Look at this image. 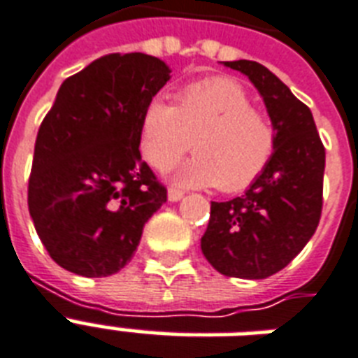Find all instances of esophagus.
Returning <instances> with one entry per match:
<instances>
[{"mask_svg":"<svg viewBox=\"0 0 358 358\" xmlns=\"http://www.w3.org/2000/svg\"><path fill=\"white\" fill-rule=\"evenodd\" d=\"M167 195H169V201L176 202V201H180L182 196H184V191L178 189V187H169Z\"/></svg>","mask_w":358,"mask_h":358,"instance_id":"34e87169","label":"esophagus"}]
</instances>
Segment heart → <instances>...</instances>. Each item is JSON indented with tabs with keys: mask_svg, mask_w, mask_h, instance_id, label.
Listing matches in <instances>:
<instances>
[{
	"mask_svg": "<svg viewBox=\"0 0 358 358\" xmlns=\"http://www.w3.org/2000/svg\"><path fill=\"white\" fill-rule=\"evenodd\" d=\"M275 139L271 120L252 109L247 91L229 78L185 85L176 106L152 98L139 126L141 154L152 167L167 171L191 146L195 156L178 169L176 182L217 184L221 191L252 184L271 159Z\"/></svg>",
	"mask_w": 358,
	"mask_h": 358,
	"instance_id": "heart-1",
	"label": "heart"
}]
</instances>
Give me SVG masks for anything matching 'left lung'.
Returning <instances> with one entry per match:
<instances>
[{"label":"left lung","instance_id":"1","mask_svg":"<svg viewBox=\"0 0 358 358\" xmlns=\"http://www.w3.org/2000/svg\"><path fill=\"white\" fill-rule=\"evenodd\" d=\"M239 70L266 102L275 152L241 196L212 202L201 239L206 260L221 275L266 278L286 267L314 236L323 208V146L310 109L256 61H224Z\"/></svg>","mask_w":358,"mask_h":358}]
</instances>
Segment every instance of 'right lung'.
<instances>
[{
	"mask_svg": "<svg viewBox=\"0 0 358 358\" xmlns=\"http://www.w3.org/2000/svg\"><path fill=\"white\" fill-rule=\"evenodd\" d=\"M169 72L146 53L103 55L63 81L42 120L27 204L48 255L66 271H120L167 201L165 185L141 159L139 126Z\"/></svg>",
	"mask_w": 358,
	"mask_h": 358,
	"instance_id": "obj_1",
	"label": "right lung"
}]
</instances>
